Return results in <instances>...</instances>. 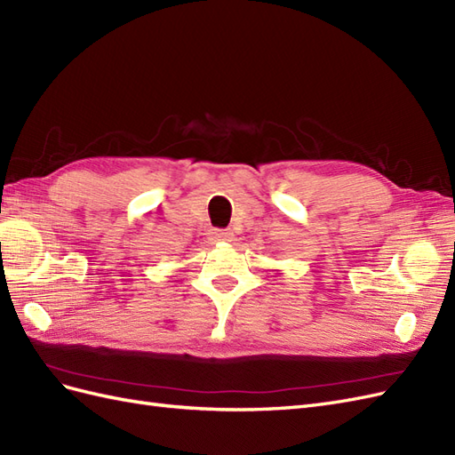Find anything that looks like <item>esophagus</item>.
Masks as SVG:
<instances>
[{
  "label": "esophagus",
  "instance_id": "1",
  "mask_svg": "<svg viewBox=\"0 0 455 455\" xmlns=\"http://www.w3.org/2000/svg\"><path fill=\"white\" fill-rule=\"evenodd\" d=\"M211 239L216 241V243H229V241H233V231H229V229H212Z\"/></svg>",
  "mask_w": 455,
  "mask_h": 455
}]
</instances>
